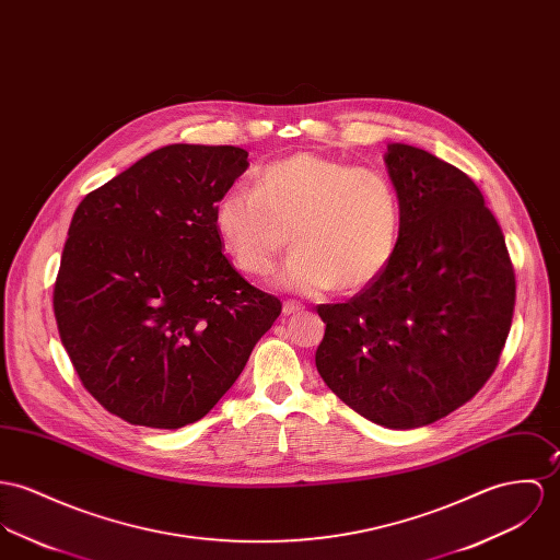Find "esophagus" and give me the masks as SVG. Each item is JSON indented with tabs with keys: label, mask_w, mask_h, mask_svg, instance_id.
<instances>
[{
	"label": "esophagus",
	"mask_w": 560,
	"mask_h": 560,
	"mask_svg": "<svg viewBox=\"0 0 560 560\" xmlns=\"http://www.w3.org/2000/svg\"><path fill=\"white\" fill-rule=\"evenodd\" d=\"M298 312H304V305L298 304V302H284V305H282L284 316H291V314H298Z\"/></svg>",
	"instance_id": "obj_1"
}]
</instances>
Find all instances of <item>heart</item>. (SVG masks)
<instances>
[{"label": "heart", "instance_id": "1", "mask_svg": "<svg viewBox=\"0 0 560 560\" xmlns=\"http://www.w3.org/2000/svg\"><path fill=\"white\" fill-rule=\"evenodd\" d=\"M213 222L242 271L269 273L293 233L298 246L278 282L300 293L334 284L353 293L389 267L400 242L402 203L383 171L300 152L260 166L253 188L226 190Z\"/></svg>", "mask_w": 560, "mask_h": 560}]
</instances>
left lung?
I'll use <instances>...</instances> for the list:
<instances>
[{"mask_svg": "<svg viewBox=\"0 0 560 560\" xmlns=\"http://www.w3.org/2000/svg\"><path fill=\"white\" fill-rule=\"evenodd\" d=\"M402 203L389 267L347 304L316 305V370L361 417L410 430L466 405L505 347L515 276L503 231L475 182L425 150L392 143Z\"/></svg>", "mask_w": 560, "mask_h": 560, "instance_id": "obj_1", "label": "left lung"}]
</instances>
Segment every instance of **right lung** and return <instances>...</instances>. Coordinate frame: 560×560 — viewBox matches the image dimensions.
I'll return each instance as SVG.
<instances>
[{"label": "right lung", "instance_id": "right-lung-1", "mask_svg": "<svg viewBox=\"0 0 560 560\" xmlns=\"http://www.w3.org/2000/svg\"><path fill=\"white\" fill-rule=\"evenodd\" d=\"M246 168L242 148L166 145L72 215L52 291L59 338L83 387L132 425L199 421L282 312L215 231V203Z\"/></svg>", "mask_w": 560, "mask_h": 560}]
</instances>
